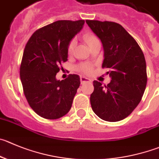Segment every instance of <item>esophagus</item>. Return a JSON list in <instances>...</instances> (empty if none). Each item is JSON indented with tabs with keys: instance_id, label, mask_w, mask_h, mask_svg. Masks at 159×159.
I'll return each mask as SVG.
<instances>
[{
	"instance_id": "esophagus-1",
	"label": "esophagus",
	"mask_w": 159,
	"mask_h": 159,
	"mask_svg": "<svg viewBox=\"0 0 159 159\" xmlns=\"http://www.w3.org/2000/svg\"><path fill=\"white\" fill-rule=\"evenodd\" d=\"M80 82H81V84H84V83H85V82L90 83L91 82V80H90L89 78H87V77H85V76H80Z\"/></svg>"
}]
</instances>
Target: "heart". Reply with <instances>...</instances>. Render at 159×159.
<instances>
[{
  "mask_svg": "<svg viewBox=\"0 0 159 159\" xmlns=\"http://www.w3.org/2000/svg\"><path fill=\"white\" fill-rule=\"evenodd\" d=\"M84 39L89 47H90L92 44H93L95 42L99 40L98 37H97V36L94 35V34L92 33H86L84 35ZM75 45H76V41H75V39L71 40L70 42L69 43V44H68L67 48V52L69 55H71V54L73 53L75 48ZM77 69H78V71H80V72H83V73L88 74L91 72L92 65L90 64V63H82V64L79 65L78 67H77Z\"/></svg>",
  "mask_w": 159,
  "mask_h": 159,
  "instance_id": "heart-1",
  "label": "heart"
}]
</instances>
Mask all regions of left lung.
<instances>
[{
  "mask_svg": "<svg viewBox=\"0 0 159 159\" xmlns=\"http://www.w3.org/2000/svg\"><path fill=\"white\" fill-rule=\"evenodd\" d=\"M102 42V68L109 69L108 85L93 81L90 105L93 112L108 122H118L132 113L138 105L147 85L144 55L134 37L120 24L86 20Z\"/></svg>",
  "mask_w": 159,
  "mask_h": 159,
  "instance_id": "8db88e82",
  "label": "left lung"
}]
</instances>
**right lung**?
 Wrapping results in <instances>:
<instances>
[{"label": "right lung", "instance_id": "right-lung-1", "mask_svg": "<svg viewBox=\"0 0 159 159\" xmlns=\"http://www.w3.org/2000/svg\"><path fill=\"white\" fill-rule=\"evenodd\" d=\"M85 21L59 20L33 33L24 49L20 65L23 93L32 109L48 119L67 114L80 84L78 75L57 80L56 74L68 61V44Z\"/></svg>", "mask_w": 159, "mask_h": 159}]
</instances>
